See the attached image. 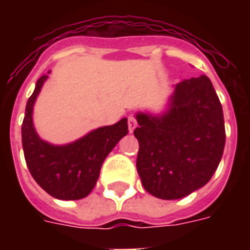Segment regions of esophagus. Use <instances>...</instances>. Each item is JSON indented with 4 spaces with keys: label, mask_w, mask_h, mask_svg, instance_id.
I'll list each match as a JSON object with an SVG mask.
<instances>
[{
    "label": "esophagus",
    "mask_w": 250,
    "mask_h": 250,
    "mask_svg": "<svg viewBox=\"0 0 250 250\" xmlns=\"http://www.w3.org/2000/svg\"><path fill=\"white\" fill-rule=\"evenodd\" d=\"M136 118L133 117V115H129L128 117V127H129V131H133V128L136 127Z\"/></svg>",
    "instance_id": "obj_1"
}]
</instances>
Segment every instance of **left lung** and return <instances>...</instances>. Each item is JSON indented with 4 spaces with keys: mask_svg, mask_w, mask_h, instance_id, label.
I'll list each match as a JSON object with an SVG mask.
<instances>
[{
    "mask_svg": "<svg viewBox=\"0 0 250 250\" xmlns=\"http://www.w3.org/2000/svg\"><path fill=\"white\" fill-rule=\"evenodd\" d=\"M136 118V167L146 192L176 200L209 182L221 162L226 129L221 101L208 76L180 82L161 118Z\"/></svg>",
    "mask_w": 250,
    "mask_h": 250,
    "instance_id": "obj_1",
    "label": "left lung"
}]
</instances>
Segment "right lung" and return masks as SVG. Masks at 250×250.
<instances>
[{
	"label": "right lung",
	"instance_id": "1",
	"mask_svg": "<svg viewBox=\"0 0 250 250\" xmlns=\"http://www.w3.org/2000/svg\"><path fill=\"white\" fill-rule=\"evenodd\" d=\"M46 78L44 75L37 80L25 106L21 125L25 164L37 184L50 196L60 200H80L92 192L105 158L128 133L127 118L113 125L94 129L72 144H48L37 136L32 123L33 104Z\"/></svg>",
	"mask_w": 250,
	"mask_h": 250
}]
</instances>
